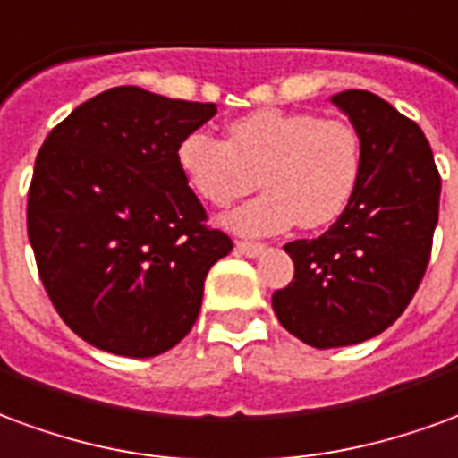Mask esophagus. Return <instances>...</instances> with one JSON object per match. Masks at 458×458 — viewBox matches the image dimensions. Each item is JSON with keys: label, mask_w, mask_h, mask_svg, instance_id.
Wrapping results in <instances>:
<instances>
[{"label": "esophagus", "mask_w": 458, "mask_h": 458, "mask_svg": "<svg viewBox=\"0 0 458 458\" xmlns=\"http://www.w3.org/2000/svg\"><path fill=\"white\" fill-rule=\"evenodd\" d=\"M236 249H239V253H243V256H261L263 251H266V243L261 242H236Z\"/></svg>", "instance_id": "1"}]
</instances>
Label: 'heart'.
Instances as JSON below:
<instances>
[{
	"label": "heart",
	"mask_w": 458,
	"mask_h": 458,
	"mask_svg": "<svg viewBox=\"0 0 458 458\" xmlns=\"http://www.w3.org/2000/svg\"><path fill=\"white\" fill-rule=\"evenodd\" d=\"M175 163L188 188L212 207H229L261 182V197L226 216L233 232L276 233L295 222L325 229L356 195L363 143L346 119L256 109L229 122L226 141L207 131L182 136Z\"/></svg>",
	"instance_id": "obj_1"
}]
</instances>
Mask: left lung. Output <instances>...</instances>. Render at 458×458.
I'll list each match as a JSON object with an SVG mask.
<instances>
[{"label": "left lung", "instance_id": "1", "mask_svg": "<svg viewBox=\"0 0 458 458\" xmlns=\"http://www.w3.org/2000/svg\"><path fill=\"white\" fill-rule=\"evenodd\" d=\"M361 133L352 205L317 239L285 243L295 278L273 293L280 325L317 349L352 346L398 319L432 256L442 178L425 133L366 89L332 97Z\"/></svg>", "mask_w": 458, "mask_h": 458}]
</instances>
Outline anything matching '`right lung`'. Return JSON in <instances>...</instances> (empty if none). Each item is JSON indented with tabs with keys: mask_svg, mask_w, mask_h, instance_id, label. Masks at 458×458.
Listing matches in <instances>:
<instances>
[{
	"mask_svg": "<svg viewBox=\"0 0 458 458\" xmlns=\"http://www.w3.org/2000/svg\"><path fill=\"white\" fill-rule=\"evenodd\" d=\"M215 114L123 85L80 105L36 156L26 225L38 276L60 319L102 352L173 349L233 249L175 163L182 136Z\"/></svg>",
	"mask_w": 458,
	"mask_h": 458,
	"instance_id": "obj_1",
	"label": "right lung"
}]
</instances>
